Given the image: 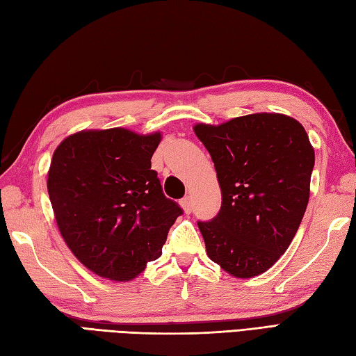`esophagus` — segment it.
Instances as JSON below:
<instances>
[{
	"label": "esophagus",
	"mask_w": 356,
	"mask_h": 356,
	"mask_svg": "<svg viewBox=\"0 0 356 356\" xmlns=\"http://www.w3.org/2000/svg\"><path fill=\"white\" fill-rule=\"evenodd\" d=\"M180 205H182V208H184V211H185L186 214H190L191 211H193V200H191L190 195H188V197H185V199L180 200Z\"/></svg>",
	"instance_id": "34e87169"
}]
</instances>
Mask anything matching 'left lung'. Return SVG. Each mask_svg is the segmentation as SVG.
<instances>
[{
  "mask_svg": "<svg viewBox=\"0 0 356 356\" xmlns=\"http://www.w3.org/2000/svg\"><path fill=\"white\" fill-rule=\"evenodd\" d=\"M213 159L222 207L197 222L208 257L237 278L263 274L289 248L309 202L314 148L298 120L277 113L194 127Z\"/></svg>",
  "mask_w": 356,
  "mask_h": 356,
  "instance_id": "8db88e82",
  "label": "left lung"
}]
</instances>
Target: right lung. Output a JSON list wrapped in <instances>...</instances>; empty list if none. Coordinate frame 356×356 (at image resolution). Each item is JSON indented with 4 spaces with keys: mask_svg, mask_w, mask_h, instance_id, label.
I'll list each match as a JSON object with an SVG mask.
<instances>
[{
    "mask_svg": "<svg viewBox=\"0 0 356 356\" xmlns=\"http://www.w3.org/2000/svg\"><path fill=\"white\" fill-rule=\"evenodd\" d=\"M159 142L161 133L90 130L53 153L47 190L58 228L74 257L104 278L139 275L184 214L151 170Z\"/></svg>",
    "mask_w": 356,
    "mask_h": 356,
    "instance_id": "right-lung-1",
    "label": "right lung"
}]
</instances>
